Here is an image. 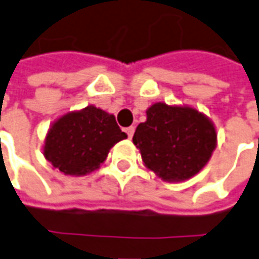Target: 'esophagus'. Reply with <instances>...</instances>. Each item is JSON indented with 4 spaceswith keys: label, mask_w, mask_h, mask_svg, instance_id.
Segmentation results:
<instances>
[{
    "label": "esophagus",
    "mask_w": 259,
    "mask_h": 259,
    "mask_svg": "<svg viewBox=\"0 0 259 259\" xmlns=\"http://www.w3.org/2000/svg\"><path fill=\"white\" fill-rule=\"evenodd\" d=\"M126 133H127V136H129V139H132L133 135H135V126H130V127H127V129H126Z\"/></svg>",
    "instance_id": "esophagus-1"
}]
</instances>
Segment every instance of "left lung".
Masks as SVG:
<instances>
[{
    "label": "left lung",
    "instance_id": "8db88e82",
    "mask_svg": "<svg viewBox=\"0 0 259 259\" xmlns=\"http://www.w3.org/2000/svg\"><path fill=\"white\" fill-rule=\"evenodd\" d=\"M147 120L137 126L133 143L144 165L168 182L195 177L216 148L214 124L191 106L157 102L147 109Z\"/></svg>",
    "mask_w": 259,
    "mask_h": 259
}]
</instances>
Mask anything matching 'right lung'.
Masks as SVG:
<instances>
[{"mask_svg":"<svg viewBox=\"0 0 259 259\" xmlns=\"http://www.w3.org/2000/svg\"><path fill=\"white\" fill-rule=\"evenodd\" d=\"M126 137L113 115L90 105L53 122L45 139L43 155L64 175L81 177L98 169L109 150Z\"/></svg>","mask_w":259,"mask_h":259,"instance_id":"right-lung-1","label":"right lung"}]
</instances>
